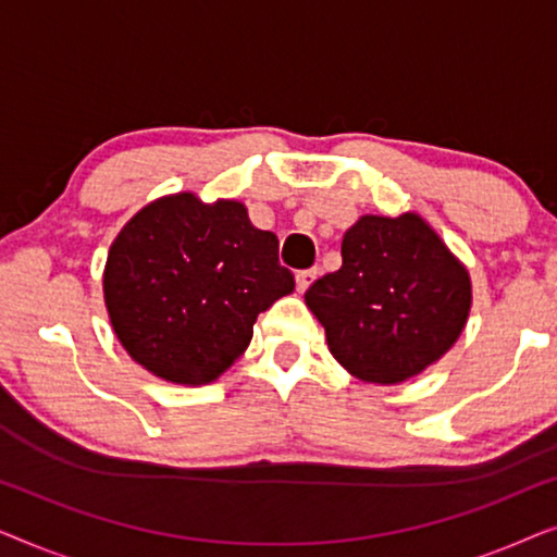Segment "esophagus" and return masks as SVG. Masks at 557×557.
I'll return each instance as SVG.
<instances>
[{
    "label": "esophagus",
    "mask_w": 557,
    "mask_h": 557,
    "mask_svg": "<svg viewBox=\"0 0 557 557\" xmlns=\"http://www.w3.org/2000/svg\"><path fill=\"white\" fill-rule=\"evenodd\" d=\"M317 276H319V269H307V271L296 273V288H299V294L307 292V288L314 284Z\"/></svg>",
    "instance_id": "esophagus-1"
}]
</instances>
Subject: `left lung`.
Returning <instances> with one entry per match:
<instances>
[{
    "instance_id": "obj_1",
    "label": "left lung",
    "mask_w": 557,
    "mask_h": 557,
    "mask_svg": "<svg viewBox=\"0 0 557 557\" xmlns=\"http://www.w3.org/2000/svg\"><path fill=\"white\" fill-rule=\"evenodd\" d=\"M304 301L349 375L398 385L461 337L471 276L418 212L362 215L342 238L339 269L314 281Z\"/></svg>"
}]
</instances>
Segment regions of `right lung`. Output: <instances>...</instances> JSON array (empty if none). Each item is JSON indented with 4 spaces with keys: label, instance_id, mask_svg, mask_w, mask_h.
Masks as SVG:
<instances>
[{
    "label": "right lung",
    "instance_id": "obj_1",
    "mask_svg": "<svg viewBox=\"0 0 557 557\" xmlns=\"http://www.w3.org/2000/svg\"><path fill=\"white\" fill-rule=\"evenodd\" d=\"M294 292L278 238L238 200L174 193L121 227L103 269L113 334L134 362L174 385L218 380L253 337L261 311Z\"/></svg>",
    "mask_w": 557,
    "mask_h": 557
}]
</instances>
